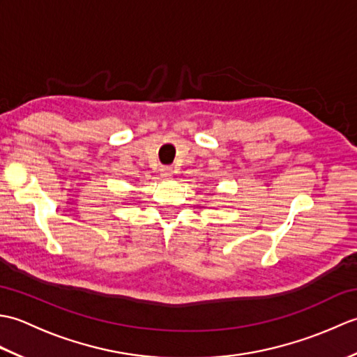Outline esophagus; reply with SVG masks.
Here are the masks:
<instances>
[{
    "mask_svg": "<svg viewBox=\"0 0 357 357\" xmlns=\"http://www.w3.org/2000/svg\"><path fill=\"white\" fill-rule=\"evenodd\" d=\"M161 176L162 178H172V174H173V170H172V167H162L161 170Z\"/></svg>",
    "mask_w": 357,
    "mask_h": 357,
    "instance_id": "34e87169",
    "label": "esophagus"
}]
</instances>
